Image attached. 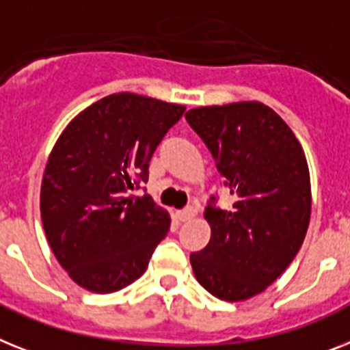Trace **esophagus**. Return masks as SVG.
<instances>
[{
	"instance_id": "esophagus-1",
	"label": "esophagus",
	"mask_w": 350,
	"mask_h": 350,
	"mask_svg": "<svg viewBox=\"0 0 350 350\" xmlns=\"http://www.w3.org/2000/svg\"><path fill=\"white\" fill-rule=\"evenodd\" d=\"M198 215V210L193 206H189V208H185V210L180 211V220L181 222H187V220L193 219V217Z\"/></svg>"
}]
</instances>
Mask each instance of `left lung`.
<instances>
[{
	"instance_id": "1",
	"label": "left lung",
	"mask_w": 350,
	"mask_h": 350,
	"mask_svg": "<svg viewBox=\"0 0 350 350\" xmlns=\"http://www.w3.org/2000/svg\"><path fill=\"white\" fill-rule=\"evenodd\" d=\"M187 122L217 161L233 206L211 198L210 242L190 254L196 280L222 301H245L274 283L306 237L310 170L288 124L263 103L193 108Z\"/></svg>"
}]
</instances>
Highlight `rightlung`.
Returning <instances> with one entry per match:
<instances>
[{"label": "right lung", "mask_w": 350, "mask_h": 350, "mask_svg": "<svg viewBox=\"0 0 350 350\" xmlns=\"http://www.w3.org/2000/svg\"><path fill=\"white\" fill-rule=\"evenodd\" d=\"M185 107L139 94L99 99L62 131L40 187L42 226L70 280L96 293L137 281L169 231L170 217L151 196L149 161Z\"/></svg>", "instance_id": "obj_1"}]
</instances>
